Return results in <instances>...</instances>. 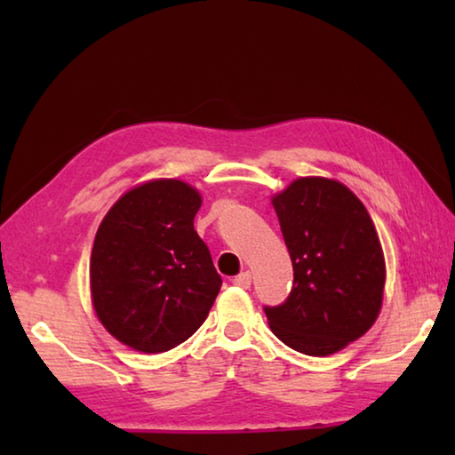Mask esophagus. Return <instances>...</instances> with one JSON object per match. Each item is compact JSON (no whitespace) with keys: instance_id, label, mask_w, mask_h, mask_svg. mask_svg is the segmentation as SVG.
Masks as SVG:
<instances>
[{"instance_id":"esophagus-1","label":"esophagus","mask_w":455,"mask_h":455,"mask_svg":"<svg viewBox=\"0 0 455 455\" xmlns=\"http://www.w3.org/2000/svg\"><path fill=\"white\" fill-rule=\"evenodd\" d=\"M233 284H236V287H241V289H249L251 287V273L244 271L241 275H236L233 279Z\"/></svg>"}]
</instances>
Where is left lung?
I'll use <instances>...</instances> for the list:
<instances>
[{"mask_svg":"<svg viewBox=\"0 0 455 455\" xmlns=\"http://www.w3.org/2000/svg\"><path fill=\"white\" fill-rule=\"evenodd\" d=\"M292 260V287L265 305L273 333L291 349L325 357L355 341L381 309L385 263L363 203L327 179H299L273 198Z\"/></svg>","mask_w":455,"mask_h":455,"instance_id":"obj_1","label":"left lung"}]
</instances>
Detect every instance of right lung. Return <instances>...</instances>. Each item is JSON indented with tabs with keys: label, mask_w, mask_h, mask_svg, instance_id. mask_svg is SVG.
Here are the masks:
<instances>
[{
	"label": "right lung",
	"mask_w": 455,
	"mask_h": 455,
	"mask_svg": "<svg viewBox=\"0 0 455 455\" xmlns=\"http://www.w3.org/2000/svg\"><path fill=\"white\" fill-rule=\"evenodd\" d=\"M198 192L154 180L126 192L100 225L90 259L98 319L128 347L163 353L203 325L222 279L195 230Z\"/></svg>",
	"instance_id": "obj_1"
}]
</instances>
